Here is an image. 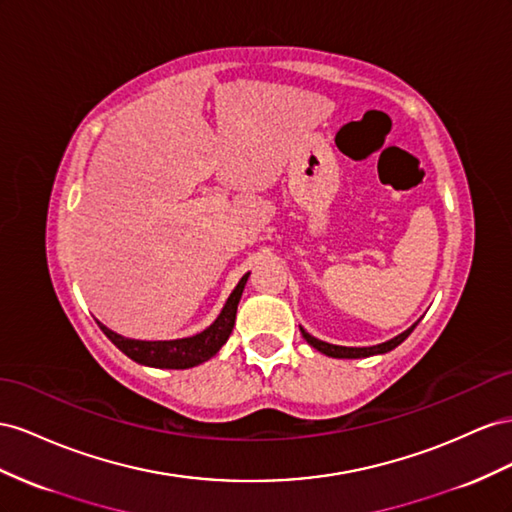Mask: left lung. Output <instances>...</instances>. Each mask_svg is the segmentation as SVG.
I'll list each match as a JSON object with an SVG mask.
<instances>
[{"label": "left lung", "instance_id": "obj_1", "mask_svg": "<svg viewBox=\"0 0 512 512\" xmlns=\"http://www.w3.org/2000/svg\"><path fill=\"white\" fill-rule=\"evenodd\" d=\"M414 328H416V324H414L412 328H407L405 332H401L399 337H394V339H390V341H386V343H382V345H373V347H341V345H330V343H326V341H319V339L311 337V334L306 332V330H302V328H300V332H302V337L306 339V343H309L311 347H315L317 352L326 354V356H332V358H369V356H375V354H386V352H390V349L401 345L407 337H410Z\"/></svg>", "mask_w": 512, "mask_h": 512}]
</instances>
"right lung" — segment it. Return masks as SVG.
I'll return each mask as SVG.
<instances>
[{"label": "right lung", "instance_id": "add662e5", "mask_svg": "<svg viewBox=\"0 0 512 512\" xmlns=\"http://www.w3.org/2000/svg\"><path fill=\"white\" fill-rule=\"evenodd\" d=\"M246 279H248V274H244L238 287L233 289V294L229 296L227 304L223 306V311L216 317L214 324L203 332L195 334V337L175 339V341H135V339L120 337V334L111 332L102 324H100V328L111 339V343L115 347L122 349V352L128 358H133L135 362L145 364V367H156V369L197 367V364L210 360L229 339L233 324H236V311H238V302L242 298Z\"/></svg>", "mask_w": 512, "mask_h": 512}]
</instances>
